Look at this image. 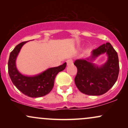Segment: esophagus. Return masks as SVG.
Here are the masks:
<instances>
[{"mask_svg":"<svg viewBox=\"0 0 128 128\" xmlns=\"http://www.w3.org/2000/svg\"><path fill=\"white\" fill-rule=\"evenodd\" d=\"M73 64V60H72V59H70V60H68L67 61V66H70V65H72V64Z\"/></svg>","mask_w":128,"mask_h":128,"instance_id":"1","label":"esophagus"}]
</instances>
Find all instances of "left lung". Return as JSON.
<instances>
[{
	"mask_svg": "<svg viewBox=\"0 0 128 128\" xmlns=\"http://www.w3.org/2000/svg\"><path fill=\"white\" fill-rule=\"evenodd\" d=\"M106 53L107 62L99 66L92 62L100 54ZM78 69L74 82L80 92L90 96H100L108 92L117 81L119 73L117 53L110 42L101 45L86 59L76 60Z\"/></svg>",
	"mask_w": 128,
	"mask_h": 128,
	"instance_id": "8db88e82",
	"label": "left lung"
}]
</instances>
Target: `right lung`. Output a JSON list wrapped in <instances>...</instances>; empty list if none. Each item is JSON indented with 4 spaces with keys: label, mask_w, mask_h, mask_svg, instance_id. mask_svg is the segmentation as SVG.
Wrapping results in <instances>:
<instances>
[{
    "label": "right lung",
    "mask_w": 128,
    "mask_h": 128,
    "mask_svg": "<svg viewBox=\"0 0 128 128\" xmlns=\"http://www.w3.org/2000/svg\"><path fill=\"white\" fill-rule=\"evenodd\" d=\"M28 42H22L11 52L8 60V73L13 84L22 93L30 98H40L49 93L54 86L56 76L64 70L67 63L49 68L40 74L26 76L22 74L16 67V59L22 46Z\"/></svg>",
    "instance_id": "right-lung-1"
}]
</instances>
